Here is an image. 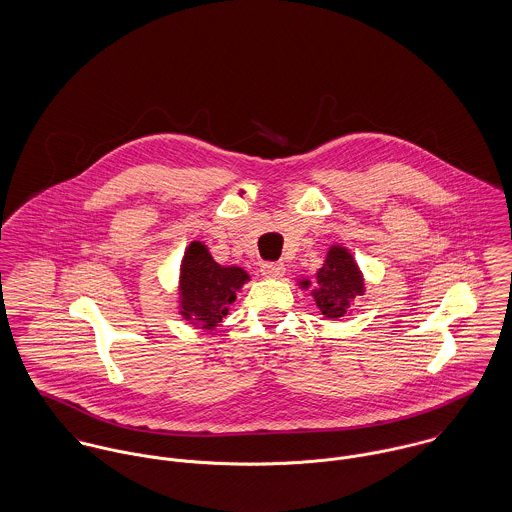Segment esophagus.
Instances as JSON below:
<instances>
[{
  "label": "esophagus",
  "instance_id": "obj_1",
  "mask_svg": "<svg viewBox=\"0 0 512 512\" xmlns=\"http://www.w3.org/2000/svg\"><path fill=\"white\" fill-rule=\"evenodd\" d=\"M284 271H286V267H284L283 263H263L261 265V273L267 279H281Z\"/></svg>",
  "mask_w": 512,
  "mask_h": 512
}]
</instances>
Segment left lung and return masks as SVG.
<instances>
[{
  "label": "left lung",
  "instance_id": "obj_1",
  "mask_svg": "<svg viewBox=\"0 0 512 512\" xmlns=\"http://www.w3.org/2000/svg\"><path fill=\"white\" fill-rule=\"evenodd\" d=\"M308 286H312V281L300 279V288ZM310 294L326 318H343L353 310L355 300L365 294V279L349 249L341 245L328 249Z\"/></svg>",
  "mask_w": 512,
  "mask_h": 512
}]
</instances>
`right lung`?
Here are the masks:
<instances>
[{
	"instance_id": "add662e5",
	"label": "right lung",
	"mask_w": 512,
	"mask_h": 512,
	"mask_svg": "<svg viewBox=\"0 0 512 512\" xmlns=\"http://www.w3.org/2000/svg\"><path fill=\"white\" fill-rule=\"evenodd\" d=\"M247 281L249 275L241 267L216 263L202 241H192L180 263L178 314L194 328L212 332L228 316L229 306Z\"/></svg>"
}]
</instances>
